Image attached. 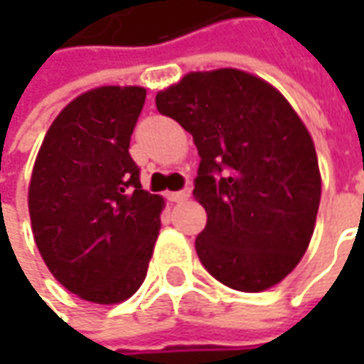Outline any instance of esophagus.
Here are the masks:
<instances>
[{
	"label": "esophagus",
	"instance_id": "obj_1",
	"mask_svg": "<svg viewBox=\"0 0 364 364\" xmlns=\"http://www.w3.org/2000/svg\"><path fill=\"white\" fill-rule=\"evenodd\" d=\"M190 196V188H182L178 190V192H168V200H172V203H182V200H186Z\"/></svg>",
	"mask_w": 364,
	"mask_h": 364
}]
</instances>
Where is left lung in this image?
<instances>
[{"instance_id": "1", "label": "left lung", "mask_w": 364, "mask_h": 364, "mask_svg": "<svg viewBox=\"0 0 364 364\" xmlns=\"http://www.w3.org/2000/svg\"><path fill=\"white\" fill-rule=\"evenodd\" d=\"M156 107L200 156L194 198L206 227L194 245L206 272L239 291L279 284L306 253L320 204L306 125L282 92L235 68L190 73Z\"/></svg>"}]
</instances>
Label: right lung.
<instances>
[{"mask_svg": "<svg viewBox=\"0 0 364 364\" xmlns=\"http://www.w3.org/2000/svg\"><path fill=\"white\" fill-rule=\"evenodd\" d=\"M146 103L141 87L77 97L50 125L30 182L38 251L68 291L95 304L132 298L144 284L164 200L141 188L129 156Z\"/></svg>", "mask_w": 364, "mask_h": 364, "instance_id": "right-lung-1", "label": "right lung"}]
</instances>
